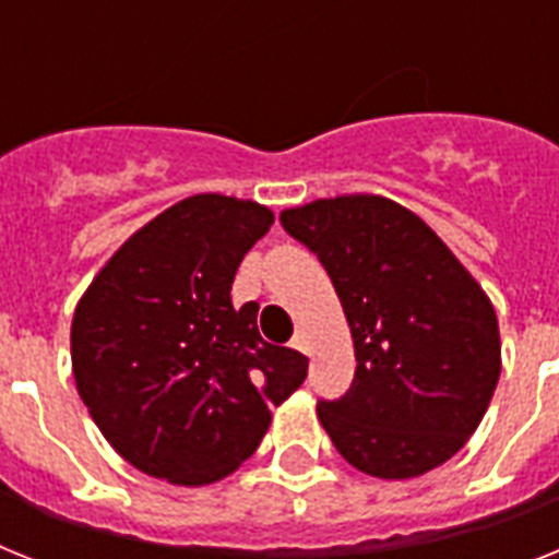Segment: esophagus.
Segmentation results:
<instances>
[{
    "label": "esophagus",
    "mask_w": 559,
    "mask_h": 559,
    "mask_svg": "<svg viewBox=\"0 0 559 559\" xmlns=\"http://www.w3.org/2000/svg\"><path fill=\"white\" fill-rule=\"evenodd\" d=\"M290 348H297V352H306V336L297 334L294 340H290Z\"/></svg>",
    "instance_id": "esophagus-1"
}]
</instances>
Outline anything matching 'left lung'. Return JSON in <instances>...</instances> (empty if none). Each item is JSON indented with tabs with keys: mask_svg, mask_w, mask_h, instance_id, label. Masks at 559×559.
<instances>
[{
	"mask_svg": "<svg viewBox=\"0 0 559 559\" xmlns=\"http://www.w3.org/2000/svg\"><path fill=\"white\" fill-rule=\"evenodd\" d=\"M280 223L329 271L352 329V389L317 405L334 449L380 479L451 460L500 380L486 290L417 214L377 193L288 207Z\"/></svg>",
	"mask_w": 559,
	"mask_h": 559,
	"instance_id": "8db88e82",
	"label": "left lung"
}]
</instances>
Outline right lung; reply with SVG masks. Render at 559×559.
<instances>
[{
  "label": "right lung",
  "instance_id": "add662e5",
  "mask_svg": "<svg viewBox=\"0 0 559 559\" xmlns=\"http://www.w3.org/2000/svg\"><path fill=\"white\" fill-rule=\"evenodd\" d=\"M274 225L260 202L197 193L142 225L73 311L82 403L133 468L174 486L228 477L302 385L308 359L265 343L257 302L234 308L239 262Z\"/></svg>",
  "mask_w": 559,
  "mask_h": 559
}]
</instances>
